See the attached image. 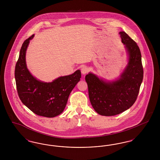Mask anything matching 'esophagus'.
<instances>
[{
    "label": "esophagus",
    "instance_id": "34e87169",
    "mask_svg": "<svg viewBox=\"0 0 160 160\" xmlns=\"http://www.w3.org/2000/svg\"><path fill=\"white\" fill-rule=\"evenodd\" d=\"M81 71H82V73L84 75L89 72V68H88V67L84 66L83 67H82V68L81 69Z\"/></svg>",
    "mask_w": 160,
    "mask_h": 160
}]
</instances>
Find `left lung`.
<instances>
[{"mask_svg":"<svg viewBox=\"0 0 160 160\" xmlns=\"http://www.w3.org/2000/svg\"><path fill=\"white\" fill-rule=\"evenodd\" d=\"M119 34L128 56V64L120 77L107 81L92 72L85 77L92 106L102 116H114L129 108L137 99L143 81L140 48L125 32H120Z\"/></svg>","mask_w":160,"mask_h":160,"instance_id":"left-lung-1","label":"left lung"}]
</instances>
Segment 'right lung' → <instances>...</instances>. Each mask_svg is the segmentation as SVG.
<instances>
[{
    "instance_id": "1",
    "label": "right lung",
    "mask_w": 160,
    "mask_h": 160,
    "mask_svg": "<svg viewBox=\"0 0 160 160\" xmlns=\"http://www.w3.org/2000/svg\"><path fill=\"white\" fill-rule=\"evenodd\" d=\"M34 35L23 42L15 69L17 90L19 98L32 112L39 116L53 118L61 114L67 105L69 95L80 81L81 71L58 77L52 82L37 79L28 70L26 53L30 40Z\"/></svg>"
}]
</instances>
